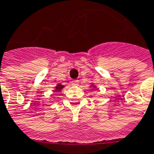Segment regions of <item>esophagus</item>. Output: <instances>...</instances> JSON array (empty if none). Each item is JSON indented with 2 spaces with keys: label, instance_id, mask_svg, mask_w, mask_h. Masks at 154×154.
<instances>
[{
  "label": "esophagus",
  "instance_id": "esophagus-1",
  "mask_svg": "<svg viewBox=\"0 0 154 154\" xmlns=\"http://www.w3.org/2000/svg\"><path fill=\"white\" fill-rule=\"evenodd\" d=\"M71 84L74 86H78L79 83V80H74L71 82Z\"/></svg>",
  "mask_w": 154,
  "mask_h": 154
}]
</instances>
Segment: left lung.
Listing matches in <instances>:
<instances>
[{
	"mask_svg": "<svg viewBox=\"0 0 154 154\" xmlns=\"http://www.w3.org/2000/svg\"><path fill=\"white\" fill-rule=\"evenodd\" d=\"M91 87H92V88H95V89H96V86L94 85V83H91Z\"/></svg>",
	"mask_w": 154,
	"mask_h": 154,
	"instance_id": "8db88e82",
	"label": "left lung"
}]
</instances>
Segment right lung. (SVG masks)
<instances>
[{"mask_svg":"<svg viewBox=\"0 0 154 154\" xmlns=\"http://www.w3.org/2000/svg\"><path fill=\"white\" fill-rule=\"evenodd\" d=\"M64 88V85H63V84H61V83H58L57 85L54 87V92H58V91H60L63 88Z\"/></svg>","mask_w":154,"mask_h":154,"instance_id":"1","label":"right lung"}]
</instances>
